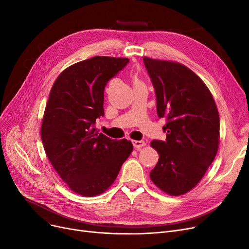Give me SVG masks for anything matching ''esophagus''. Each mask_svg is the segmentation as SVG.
Listing matches in <instances>:
<instances>
[{
    "instance_id": "1",
    "label": "esophagus",
    "mask_w": 249,
    "mask_h": 249,
    "mask_svg": "<svg viewBox=\"0 0 249 249\" xmlns=\"http://www.w3.org/2000/svg\"><path fill=\"white\" fill-rule=\"evenodd\" d=\"M132 143H133V146H134L136 149H140L141 147L145 146V142L143 141V140H133Z\"/></svg>"
}]
</instances>
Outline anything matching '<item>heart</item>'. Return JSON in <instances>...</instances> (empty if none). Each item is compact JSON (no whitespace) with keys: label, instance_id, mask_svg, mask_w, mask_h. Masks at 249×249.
<instances>
[{"label":"heart","instance_id":"b5f03b06","mask_svg":"<svg viewBox=\"0 0 249 249\" xmlns=\"http://www.w3.org/2000/svg\"><path fill=\"white\" fill-rule=\"evenodd\" d=\"M133 82H134V87H135V86H142V83L140 82L138 75L135 74V73L133 74Z\"/></svg>","mask_w":249,"mask_h":249}]
</instances>
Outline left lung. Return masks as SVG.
Returning a JSON list of instances; mask_svg holds the SVG:
<instances>
[{"label": "left lung", "mask_w": 249, "mask_h": 249, "mask_svg": "<svg viewBox=\"0 0 249 249\" xmlns=\"http://www.w3.org/2000/svg\"><path fill=\"white\" fill-rule=\"evenodd\" d=\"M156 96V111L165 118V141L150 145L160 160L151 180L164 193L184 195L197 186L219 145V114L201 78L178 62L143 57Z\"/></svg>", "instance_id": "obj_1"}]
</instances>
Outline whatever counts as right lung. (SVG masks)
<instances>
[{"mask_svg": "<svg viewBox=\"0 0 249 249\" xmlns=\"http://www.w3.org/2000/svg\"><path fill=\"white\" fill-rule=\"evenodd\" d=\"M128 58L95 56L71 65L50 90L41 125L47 158L76 194L94 197L116 179L133 150L131 141L113 140L95 127L104 116V90Z\"/></svg>", "mask_w": 249, "mask_h": 249, "instance_id": "add662e5", "label": "right lung"}]
</instances>
